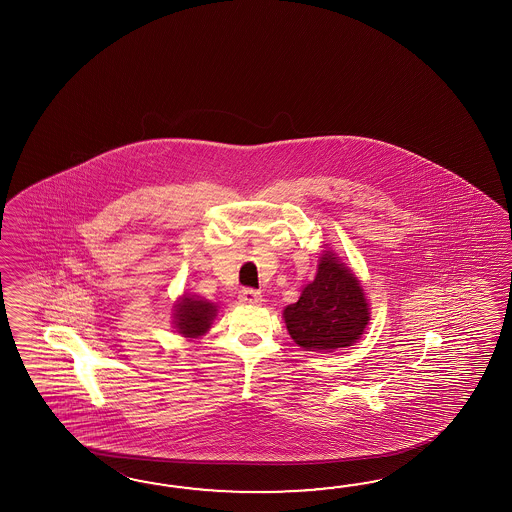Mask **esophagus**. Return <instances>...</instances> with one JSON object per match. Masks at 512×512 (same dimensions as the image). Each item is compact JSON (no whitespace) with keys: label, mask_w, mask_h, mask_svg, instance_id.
Listing matches in <instances>:
<instances>
[{"label":"esophagus","mask_w":512,"mask_h":512,"mask_svg":"<svg viewBox=\"0 0 512 512\" xmlns=\"http://www.w3.org/2000/svg\"><path fill=\"white\" fill-rule=\"evenodd\" d=\"M240 304L243 305H260L261 294L256 289H241L240 291Z\"/></svg>","instance_id":"obj_1"}]
</instances>
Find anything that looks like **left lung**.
Wrapping results in <instances>:
<instances>
[{"mask_svg": "<svg viewBox=\"0 0 512 512\" xmlns=\"http://www.w3.org/2000/svg\"><path fill=\"white\" fill-rule=\"evenodd\" d=\"M289 335L305 351H335L353 346L370 322V304L359 278L337 254L322 252L315 280L298 302L283 309Z\"/></svg>", "mask_w": 512, "mask_h": 512, "instance_id": "left-lung-1", "label": "left lung"}]
</instances>
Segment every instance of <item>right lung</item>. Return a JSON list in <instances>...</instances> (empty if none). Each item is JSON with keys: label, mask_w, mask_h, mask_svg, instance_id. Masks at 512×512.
<instances>
[{"label": "right lung", "mask_w": 512, "mask_h": 512, "mask_svg": "<svg viewBox=\"0 0 512 512\" xmlns=\"http://www.w3.org/2000/svg\"><path fill=\"white\" fill-rule=\"evenodd\" d=\"M216 315L218 307L212 302L183 294V298L174 305L175 329L183 337L199 338L210 329Z\"/></svg>", "instance_id": "add662e5"}]
</instances>
